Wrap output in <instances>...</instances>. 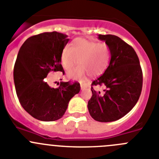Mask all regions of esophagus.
<instances>
[{"mask_svg": "<svg viewBox=\"0 0 159 159\" xmlns=\"http://www.w3.org/2000/svg\"><path fill=\"white\" fill-rule=\"evenodd\" d=\"M80 84H81V90L85 89H86L87 87H88V85H87L86 84H84V83L81 82V83H80Z\"/></svg>", "mask_w": 159, "mask_h": 159, "instance_id": "1", "label": "esophagus"}]
</instances>
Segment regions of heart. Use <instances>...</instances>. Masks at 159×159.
<instances>
[{
	"instance_id": "heart-1",
	"label": "heart",
	"mask_w": 159,
	"mask_h": 159,
	"mask_svg": "<svg viewBox=\"0 0 159 159\" xmlns=\"http://www.w3.org/2000/svg\"><path fill=\"white\" fill-rule=\"evenodd\" d=\"M111 52L105 43H97L85 38H77L71 47L66 46L61 52L63 68L69 70L75 65L79 66L68 73L72 79H84L87 75L95 77L103 74L109 63Z\"/></svg>"
}]
</instances>
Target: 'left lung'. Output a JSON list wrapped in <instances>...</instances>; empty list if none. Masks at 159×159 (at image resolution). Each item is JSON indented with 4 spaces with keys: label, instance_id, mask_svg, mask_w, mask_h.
<instances>
[{
    "label": "left lung",
    "instance_id": "1",
    "mask_svg": "<svg viewBox=\"0 0 159 159\" xmlns=\"http://www.w3.org/2000/svg\"><path fill=\"white\" fill-rule=\"evenodd\" d=\"M98 38L109 47L111 61L105 72L92 83L93 96L88 109L94 120L109 122L124 117L137 103L143 86V73L132 46L115 35L99 34Z\"/></svg>",
    "mask_w": 159,
    "mask_h": 159
}]
</instances>
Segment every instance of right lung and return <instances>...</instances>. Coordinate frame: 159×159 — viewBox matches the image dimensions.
<instances>
[{
  "label": "right lung",
  "mask_w": 159,
  "mask_h": 159,
  "mask_svg": "<svg viewBox=\"0 0 159 159\" xmlns=\"http://www.w3.org/2000/svg\"><path fill=\"white\" fill-rule=\"evenodd\" d=\"M68 41L61 33H42L26 39L18 53L13 72L16 94L23 109L40 121L61 118L71 98L81 89L77 81H62L56 89L47 83L51 71L64 75L61 52Z\"/></svg>",
  "instance_id": "obj_1"
}]
</instances>
